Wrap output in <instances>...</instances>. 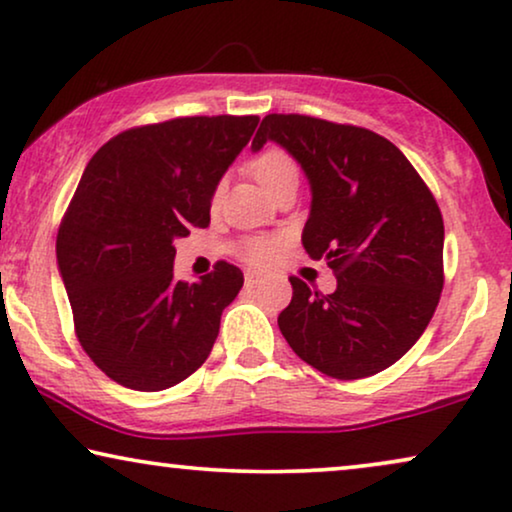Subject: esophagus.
Masks as SVG:
<instances>
[{"label":"esophagus","instance_id":"esophagus-1","mask_svg":"<svg viewBox=\"0 0 512 512\" xmlns=\"http://www.w3.org/2000/svg\"><path fill=\"white\" fill-rule=\"evenodd\" d=\"M261 275H258V272L256 270H247V272H244V284H247V286H258V284H261Z\"/></svg>","mask_w":512,"mask_h":512}]
</instances>
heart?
I'll return each instance as SVG.
<instances>
[{
	"label": "heart",
	"instance_id": "b5f03b06",
	"mask_svg": "<svg viewBox=\"0 0 512 512\" xmlns=\"http://www.w3.org/2000/svg\"><path fill=\"white\" fill-rule=\"evenodd\" d=\"M251 177L261 184L265 191L272 193L284 181H298V163L291 158V153L277 146H270L254 156L247 163ZM221 198V186L214 191V200ZM279 242L275 237H249L240 244V254L244 261L254 265H268L277 254Z\"/></svg>",
	"mask_w": 512,
	"mask_h": 512
}]
</instances>
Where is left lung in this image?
<instances>
[{
  "label": "left lung",
  "mask_w": 512,
  "mask_h": 512,
  "mask_svg": "<svg viewBox=\"0 0 512 512\" xmlns=\"http://www.w3.org/2000/svg\"><path fill=\"white\" fill-rule=\"evenodd\" d=\"M277 142L312 186L303 247L326 261L338 289L289 277L279 331L305 363L361 380L396 363L426 331L443 291V214L389 139L349 123L268 114L251 149Z\"/></svg>",
  "instance_id": "1"
}]
</instances>
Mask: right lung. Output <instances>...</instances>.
<instances>
[{"instance_id":"add662e5","label":"right lung","mask_w":512,"mask_h":512,"mask_svg":"<svg viewBox=\"0 0 512 512\" xmlns=\"http://www.w3.org/2000/svg\"><path fill=\"white\" fill-rule=\"evenodd\" d=\"M258 116H181L111 137L60 221L58 265L83 352L111 380L163 391L212 352L242 270L219 261L177 282L174 240L209 226L216 184Z\"/></svg>"}]
</instances>
